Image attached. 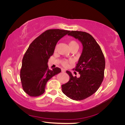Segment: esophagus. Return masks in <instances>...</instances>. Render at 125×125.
Here are the masks:
<instances>
[{"label":"esophagus","instance_id":"obj_1","mask_svg":"<svg viewBox=\"0 0 125 125\" xmlns=\"http://www.w3.org/2000/svg\"><path fill=\"white\" fill-rule=\"evenodd\" d=\"M62 73H65V72H66V70L63 69V68H62Z\"/></svg>","mask_w":125,"mask_h":125}]
</instances>
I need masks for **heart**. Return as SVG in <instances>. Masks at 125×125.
<instances>
[{
    "label": "heart",
    "mask_w": 125,
    "mask_h": 125,
    "mask_svg": "<svg viewBox=\"0 0 125 125\" xmlns=\"http://www.w3.org/2000/svg\"><path fill=\"white\" fill-rule=\"evenodd\" d=\"M69 46L70 48H71L74 46H78V44L75 41L72 40L69 42ZM62 63L63 66H67L68 65V62L66 61V60H63V61L62 62Z\"/></svg>",
    "instance_id": "1"
}]
</instances>
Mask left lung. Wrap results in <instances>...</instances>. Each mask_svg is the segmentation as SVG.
<instances>
[{
	"mask_svg": "<svg viewBox=\"0 0 125 125\" xmlns=\"http://www.w3.org/2000/svg\"><path fill=\"white\" fill-rule=\"evenodd\" d=\"M68 35L78 39L83 49L77 66L74 69L80 77H73L67 71L69 81L62 85V92L70 99L81 101L96 92L103 80L105 61L99 45L90 34L82 31H71Z\"/></svg>",
	"mask_w": 125,
	"mask_h": 125,
	"instance_id": "1",
	"label": "left lung"
}]
</instances>
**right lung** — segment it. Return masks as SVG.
Segmentation results:
<instances>
[{"label":"right lung","instance_id":"1","mask_svg":"<svg viewBox=\"0 0 125 125\" xmlns=\"http://www.w3.org/2000/svg\"><path fill=\"white\" fill-rule=\"evenodd\" d=\"M70 31L60 29L46 30L30 45L22 59L20 79L24 91L30 96H38L45 92L47 81L61 69L50 70L47 63L53 55L58 41Z\"/></svg>","mask_w":125,"mask_h":125}]
</instances>
